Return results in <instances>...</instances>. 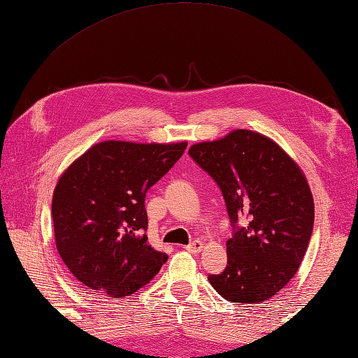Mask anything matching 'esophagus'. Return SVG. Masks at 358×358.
I'll list each match as a JSON object with an SVG mask.
<instances>
[{"instance_id":"1","label":"esophagus","mask_w":358,"mask_h":358,"mask_svg":"<svg viewBox=\"0 0 358 358\" xmlns=\"http://www.w3.org/2000/svg\"><path fill=\"white\" fill-rule=\"evenodd\" d=\"M204 248V243L201 242V241H194L192 243H189L187 246H186V250L189 251V252H192V254H196V252H201V250Z\"/></svg>"}]
</instances>
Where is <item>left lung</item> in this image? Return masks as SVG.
<instances>
[{"label": "left lung", "instance_id": "1", "mask_svg": "<svg viewBox=\"0 0 358 358\" xmlns=\"http://www.w3.org/2000/svg\"><path fill=\"white\" fill-rule=\"evenodd\" d=\"M189 154L221 187L234 228L227 268L208 275L210 284L231 302L268 301L295 277L313 233L304 172L278 143L242 128L192 145Z\"/></svg>", "mask_w": 358, "mask_h": 358}]
</instances>
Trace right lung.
Returning <instances> with one entry per match:
<instances>
[{"mask_svg": "<svg viewBox=\"0 0 358 358\" xmlns=\"http://www.w3.org/2000/svg\"><path fill=\"white\" fill-rule=\"evenodd\" d=\"M186 146L104 141L62 173L51 206L54 239L80 282L110 298L130 296L166 263L145 234V196Z\"/></svg>", "mask_w": 358, "mask_h": 358, "instance_id": "obj_1", "label": "right lung"}]
</instances>
